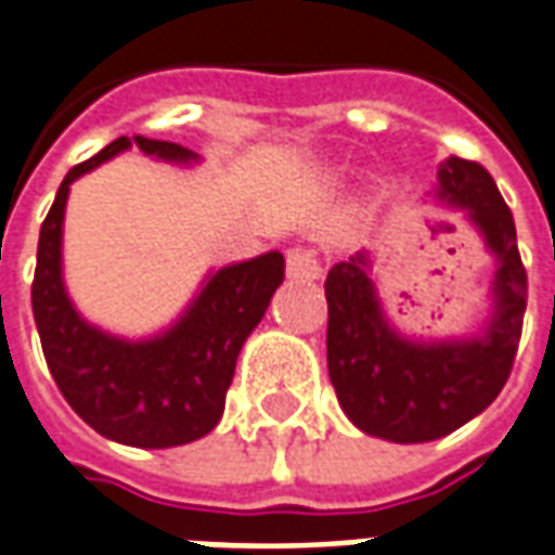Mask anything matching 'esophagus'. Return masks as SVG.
Here are the masks:
<instances>
[{"label": "esophagus", "mask_w": 555, "mask_h": 555, "mask_svg": "<svg viewBox=\"0 0 555 555\" xmlns=\"http://www.w3.org/2000/svg\"><path fill=\"white\" fill-rule=\"evenodd\" d=\"M321 276V261L309 249H291L288 253V279L294 282H314Z\"/></svg>", "instance_id": "obj_1"}]
</instances>
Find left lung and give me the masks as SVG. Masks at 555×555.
<instances>
[{
	"instance_id": "left-lung-1",
	"label": "left lung",
	"mask_w": 555,
	"mask_h": 555,
	"mask_svg": "<svg viewBox=\"0 0 555 555\" xmlns=\"http://www.w3.org/2000/svg\"><path fill=\"white\" fill-rule=\"evenodd\" d=\"M437 198L464 210L496 255L493 314L481 336L454 341L401 336L384 318L369 253L338 261L324 282L330 380L350 422L380 440H440L490 408L512 374L524 333L526 267L512 210L488 169L449 157L440 166Z\"/></svg>"
}]
</instances>
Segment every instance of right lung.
I'll list each match as a JSON object with an SVG mask.
<instances>
[{
  "instance_id": "1",
  "label": "right lung",
  "mask_w": 555,
  "mask_h": 555,
  "mask_svg": "<svg viewBox=\"0 0 555 555\" xmlns=\"http://www.w3.org/2000/svg\"><path fill=\"white\" fill-rule=\"evenodd\" d=\"M137 142L171 163H193L190 147L159 139H115L67 171L38 237L31 312L55 386L82 422L106 440L169 449L205 437L225 410L237 353L285 279L282 253H267L210 273L181 321L145 341L91 326L74 309L62 279V222L70 183Z\"/></svg>"
}]
</instances>
